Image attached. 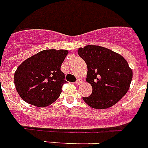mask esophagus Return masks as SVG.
Instances as JSON below:
<instances>
[{"mask_svg":"<svg viewBox=\"0 0 148 148\" xmlns=\"http://www.w3.org/2000/svg\"><path fill=\"white\" fill-rule=\"evenodd\" d=\"M82 82V79H78V80L75 82V84H76V85H79Z\"/></svg>","mask_w":148,"mask_h":148,"instance_id":"obj_1","label":"esophagus"}]
</instances>
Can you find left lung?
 <instances>
[{"label":"left lung","mask_w":148,"mask_h":148,"mask_svg":"<svg viewBox=\"0 0 148 148\" xmlns=\"http://www.w3.org/2000/svg\"><path fill=\"white\" fill-rule=\"evenodd\" d=\"M88 66L86 81L93 90L83 100L93 108H108L128 91L132 71L123 56L106 48L90 45L78 50Z\"/></svg>","instance_id":"left-lung-1"}]
</instances>
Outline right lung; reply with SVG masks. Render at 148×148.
<instances>
[{"instance_id": "1", "label": "right lung", "mask_w": 148, "mask_h": 148, "mask_svg": "<svg viewBox=\"0 0 148 148\" xmlns=\"http://www.w3.org/2000/svg\"><path fill=\"white\" fill-rule=\"evenodd\" d=\"M67 54V50L47 49L21 63L14 75L15 86L21 99L38 107L54 103L66 82L60 66Z\"/></svg>"}]
</instances>
